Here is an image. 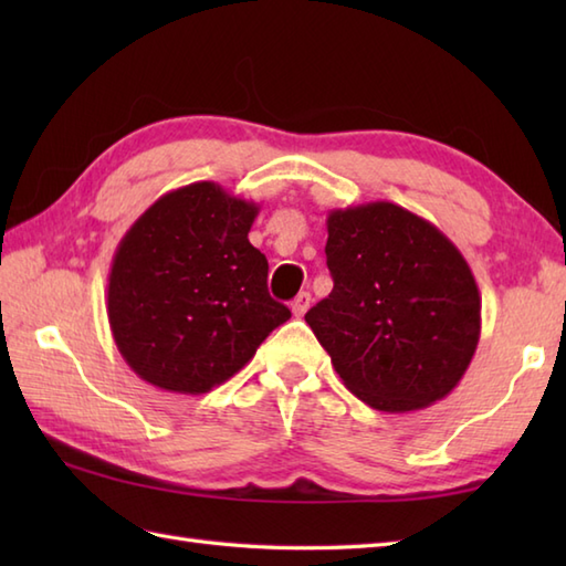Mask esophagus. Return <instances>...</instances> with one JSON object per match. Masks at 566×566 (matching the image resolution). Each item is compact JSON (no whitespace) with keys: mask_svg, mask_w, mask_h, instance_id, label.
<instances>
[{"mask_svg":"<svg viewBox=\"0 0 566 566\" xmlns=\"http://www.w3.org/2000/svg\"><path fill=\"white\" fill-rule=\"evenodd\" d=\"M308 306H311V294L308 292H302L298 294L294 302H292V314L296 316V318H302L306 311H308Z\"/></svg>","mask_w":566,"mask_h":566,"instance_id":"obj_1","label":"esophagus"}]
</instances>
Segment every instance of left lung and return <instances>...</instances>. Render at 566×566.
Wrapping results in <instances>:
<instances>
[{"label": "left lung", "instance_id": "1", "mask_svg": "<svg viewBox=\"0 0 566 566\" xmlns=\"http://www.w3.org/2000/svg\"><path fill=\"white\" fill-rule=\"evenodd\" d=\"M333 292L306 314L357 399L384 413L444 399L472 363L482 296L440 228L391 201L328 211Z\"/></svg>", "mask_w": 566, "mask_h": 566}]
</instances>
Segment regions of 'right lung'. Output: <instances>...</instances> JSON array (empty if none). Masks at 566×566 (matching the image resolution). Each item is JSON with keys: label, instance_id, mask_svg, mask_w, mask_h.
<instances>
[{"label": "right lung", "instance_id": "right-lung-1", "mask_svg": "<svg viewBox=\"0 0 566 566\" xmlns=\"http://www.w3.org/2000/svg\"><path fill=\"white\" fill-rule=\"evenodd\" d=\"M260 203L216 182L167 191L118 243L106 314L136 375L207 394L243 369L292 311L268 292V258L248 233Z\"/></svg>", "mask_w": 566, "mask_h": 566}]
</instances>
